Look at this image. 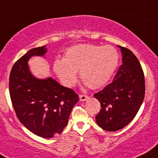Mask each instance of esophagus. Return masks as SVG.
I'll use <instances>...</instances> for the list:
<instances>
[{
    "mask_svg": "<svg viewBox=\"0 0 158 158\" xmlns=\"http://www.w3.org/2000/svg\"><path fill=\"white\" fill-rule=\"evenodd\" d=\"M79 98H80L81 101H85V100H87V99H88L89 97H88V95H87V94H80Z\"/></svg>",
    "mask_w": 158,
    "mask_h": 158,
    "instance_id": "esophagus-1",
    "label": "esophagus"
}]
</instances>
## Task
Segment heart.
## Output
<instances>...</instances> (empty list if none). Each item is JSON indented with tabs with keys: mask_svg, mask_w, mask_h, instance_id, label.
<instances>
[{
	"mask_svg": "<svg viewBox=\"0 0 158 158\" xmlns=\"http://www.w3.org/2000/svg\"><path fill=\"white\" fill-rule=\"evenodd\" d=\"M118 53L111 46L80 45L67 49L64 59H56L53 70L65 85L71 87L80 71L82 81L90 88L106 85L118 64Z\"/></svg>",
	"mask_w": 158,
	"mask_h": 158,
	"instance_id": "b5f03b06",
	"label": "heart"
}]
</instances>
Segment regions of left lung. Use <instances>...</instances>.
Segmentation results:
<instances>
[{"label":"left lung","instance_id":"obj_1","mask_svg":"<svg viewBox=\"0 0 158 158\" xmlns=\"http://www.w3.org/2000/svg\"><path fill=\"white\" fill-rule=\"evenodd\" d=\"M123 64L112 83L95 93L101 110L95 116L98 125L107 131H116L127 126L136 116L145 95L142 67L132 51L119 46Z\"/></svg>","mask_w":158,"mask_h":158}]
</instances>
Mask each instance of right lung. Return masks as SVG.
<instances>
[{
  "label": "right lung",
  "mask_w": 158,
  "mask_h": 158,
  "mask_svg": "<svg viewBox=\"0 0 158 158\" xmlns=\"http://www.w3.org/2000/svg\"><path fill=\"white\" fill-rule=\"evenodd\" d=\"M46 52L45 46L34 48L15 63L9 77V93L19 121L34 134L51 138L62 133L79 96L52 78L40 80L31 74L30 57Z\"/></svg>",
  "instance_id": "obj_1"
}]
</instances>
